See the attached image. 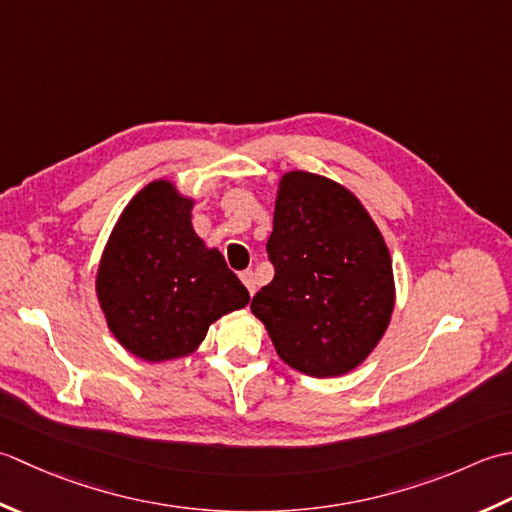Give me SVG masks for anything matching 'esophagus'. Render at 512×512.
I'll return each instance as SVG.
<instances>
[{"label":"esophagus","mask_w":512,"mask_h":512,"mask_svg":"<svg viewBox=\"0 0 512 512\" xmlns=\"http://www.w3.org/2000/svg\"><path fill=\"white\" fill-rule=\"evenodd\" d=\"M241 280H243V285L247 287L249 296H254L256 294V276H254V271H241Z\"/></svg>","instance_id":"34e87169"}]
</instances>
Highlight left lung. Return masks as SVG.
Returning <instances> with one entry per match:
<instances>
[{
  "label": "left lung",
  "mask_w": 512,
  "mask_h": 512,
  "mask_svg": "<svg viewBox=\"0 0 512 512\" xmlns=\"http://www.w3.org/2000/svg\"><path fill=\"white\" fill-rule=\"evenodd\" d=\"M274 280L252 298L278 356L314 378L349 373L387 331L389 249L360 201L309 172L280 181L267 241Z\"/></svg>",
  "instance_id": "left-lung-1"
}]
</instances>
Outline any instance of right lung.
<instances>
[{
	"instance_id": "right-lung-1",
	"label": "right lung",
	"mask_w": 512,
	"mask_h": 512,
	"mask_svg": "<svg viewBox=\"0 0 512 512\" xmlns=\"http://www.w3.org/2000/svg\"><path fill=\"white\" fill-rule=\"evenodd\" d=\"M192 201L168 181L132 198L114 225L97 274L108 327L148 362L192 353L214 320L249 302L218 249L196 236Z\"/></svg>"
}]
</instances>
